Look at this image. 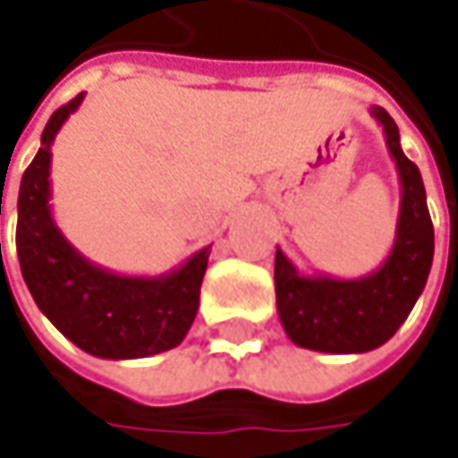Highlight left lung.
I'll return each instance as SVG.
<instances>
[{"instance_id":"obj_1","label":"left lung","mask_w":458,"mask_h":458,"mask_svg":"<svg viewBox=\"0 0 458 458\" xmlns=\"http://www.w3.org/2000/svg\"><path fill=\"white\" fill-rule=\"evenodd\" d=\"M369 114L382 124L400 178V214L387 259L375 273L346 280L298 273L280 247L275 252L280 324L293 344L326 354H361L393 339L431 273L433 224L420 170L400 148L395 119L382 106H372Z\"/></svg>"}]
</instances>
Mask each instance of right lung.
<instances>
[{"mask_svg":"<svg viewBox=\"0 0 458 458\" xmlns=\"http://www.w3.org/2000/svg\"><path fill=\"white\" fill-rule=\"evenodd\" d=\"M81 101L83 94L47 119L40 150L22 175L17 257L27 291L65 339L101 360H142L185 339L199 310L211 247L150 277L112 273L63 237L50 211V148Z\"/></svg>","mask_w":458,"mask_h":458,"instance_id":"add662e5","label":"right lung"}]
</instances>
